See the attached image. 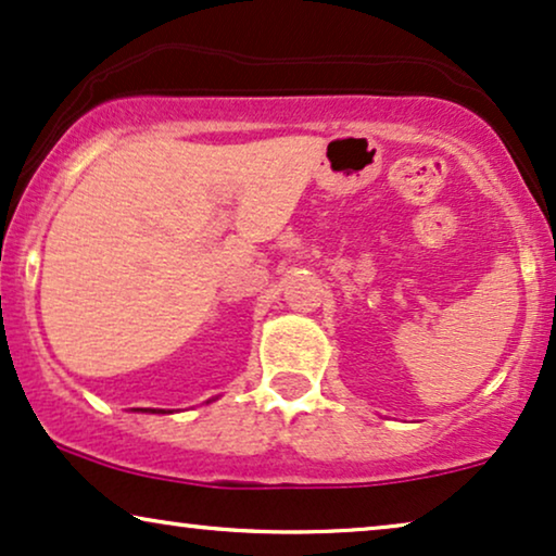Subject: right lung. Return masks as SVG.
Masks as SVG:
<instances>
[{
    "label": "right lung",
    "mask_w": 556,
    "mask_h": 556,
    "mask_svg": "<svg viewBox=\"0 0 556 556\" xmlns=\"http://www.w3.org/2000/svg\"><path fill=\"white\" fill-rule=\"evenodd\" d=\"M213 402V399H208V404ZM135 412H150V414H173V412H167V409H135Z\"/></svg>",
    "instance_id": "1"
}]
</instances>
